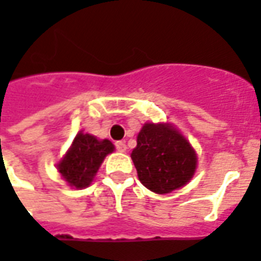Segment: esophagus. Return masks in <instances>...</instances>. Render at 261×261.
Masks as SVG:
<instances>
[{
    "instance_id": "1",
    "label": "esophagus",
    "mask_w": 261,
    "mask_h": 261,
    "mask_svg": "<svg viewBox=\"0 0 261 261\" xmlns=\"http://www.w3.org/2000/svg\"><path fill=\"white\" fill-rule=\"evenodd\" d=\"M115 147H116V150H118V151H120V152H124L126 151V143H124L123 141H118V142H115Z\"/></svg>"
}]
</instances>
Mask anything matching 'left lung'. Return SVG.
Listing matches in <instances>:
<instances>
[{"label": "left lung", "instance_id": "8db88e82", "mask_svg": "<svg viewBox=\"0 0 261 261\" xmlns=\"http://www.w3.org/2000/svg\"><path fill=\"white\" fill-rule=\"evenodd\" d=\"M131 158L139 181L158 194L186 185L197 167L190 143L169 124L146 123L142 127Z\"/></svg>", "mask_w": 261, "mask_h": 261}]
</instances>
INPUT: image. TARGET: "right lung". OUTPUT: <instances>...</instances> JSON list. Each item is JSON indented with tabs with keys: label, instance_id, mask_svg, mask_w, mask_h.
I'll list each match as a JSON object with an SVG mask.
<instances>
[{
	"label": "right lung",
	"instance_id": "add662e5",
	"mask_svg": "<svg viewBox=\"0 0 261 261\" xmlns=\"http://www.w3.org/2000/svg\"><path fill=\"white\" fill-rule=\"evenodd\" d=\"M112 151L114 145L109 139L99 141L94 135L79 133L57 169L69 185L82 189L92 182L105 156Z\"/></svg>",
	"mask_w": 261,
	"mask_h": 261
}]
</instances>
